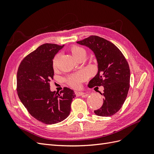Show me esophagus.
Here are the masks:
<instances>
[{
  "label": "esophagus",
  "mask_w": 154,
  "mask_h": 154,
  "mask_svg": "<svg viewBox=\"0 0 154 154\" xmlns=\"http://www.w3.org/2000/svg\"><path fill=\"white\" fill-rule=\"evenodd\" d=\"M75 94L76 95V96H82L85 94V93L83 92H80V91H76L75 92Z\"/></svg>",
  "instance_id": "34e87169"
}]
</instances>
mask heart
<instances>
[{"mask_svg": "<svg viewBox=\"0 0 154 154\" xmlns=\"http://www.w3.org/2000/svg\"><path fill=\"white\" fill-rule=\"evenodd\" d=\"M71 51L72 54L76 58L82 54L83 53H85V51L82 48L79 47V46H73L71 48ZM59 58V54H56L53 60V68H56L57 66L58 60ZM87 78V74L85 71H81L76 74H72V75L69 76L66 79V82L68 84L74 88H78L80 86L81 83L85 80Z\"/></svg>", "mask_w": 154, "mask_h": 154, "instance_id": "obj_1", "label": "heart"}]
</instances>
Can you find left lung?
<instances>
[{
	"mask_svg": "<svg viewBox=\"0 0 154 154\" xmlns=\"http://www.w3.org/2000/svg\"><path fill=\"white\" fill-rule=\"evenodd\" d=\"M94 53L97 63V73L88 86H103L105 97L101 108L94 110L100 116H112L122 108L130 87L128 63L121 51L110 42L97 36H91L76 42Z\"/></svg>",
	"mask_w": 154,
	"mask_h": 154,
	"instance_id": "1",
	"label": "left lung"
}]
</instances>
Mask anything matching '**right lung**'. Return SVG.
Here are the masks:
<instances>
[{"mask_svg":"<svg viewBox=\"0 0 154 154\" xmlns=\"http://www.w3.org/2000/svg\"><path fill=\"white\" fill-rule=\"evenodd\" d=\"M64 45L44 44L26 57L17 71V93L22 104L32 117L47 125L66 119L71 112L74 92L65 87L60 94L51 91L53 79V60Z\"/></svg>","mask_w":154,"mask_h":154,"instance_id":"right-lung-1","label":"right lung"}]
</instances>
